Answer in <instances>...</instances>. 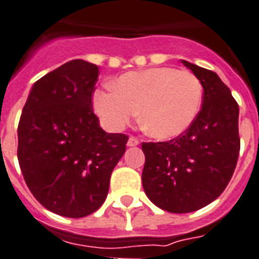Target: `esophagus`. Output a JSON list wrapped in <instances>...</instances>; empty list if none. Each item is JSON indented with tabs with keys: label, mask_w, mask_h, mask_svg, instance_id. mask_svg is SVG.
I'll list each match as a JSON object with an SVG mask.
<instances>
[{
	"label": "esophagus",
	"mask_w": 259,
	"mask_h": 259,
	"mask_svg": "<svg viewBox=\"0 0 259 259\" xmlns=\"http://www.w3.org/2000/svg\"><path fill=\"white\" fill-rule=\"evenodd\" d=\"M127 145L128 147H136V145H139V140L135 136H131V138L128 139Z\"/></svg>",
	"instance_id": "obj_1"
}]
</instances>
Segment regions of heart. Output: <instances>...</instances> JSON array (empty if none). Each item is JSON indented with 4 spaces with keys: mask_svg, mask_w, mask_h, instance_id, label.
Segmentation results:
<instances>
[{
    "mask_svg": "<svg viewBox=\"0 0 259 259\" xmlns=\"http://www.w3.org/2000/svg\"><path fill=\"white\" fill-rule=\"evenodd\" d=\"M202 103V86L187 70L151 67L123 74L114 89L93 94V107L110 131H120L140 110V124L149 136L170 140L187 132Z\"/></svg>",
    "mask_w": 259,
    "mask_h": 259,
    "instance_id": "heart-1",
    "label": "heart"
}]
</instances>
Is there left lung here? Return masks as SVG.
Returning <instances> with one entry per match:
<instances>
[{"mask_svg": "<svg viewBox=\"0 0 259 259\" xmlns=\"http://www.w3.org/2000/svg\"><path fill=\"white\" fill-rule=\"evenodd\" d=\"M181 62L204 89L201 111L176 139L142 145L145 194L170 213H189L214 201L229 184L240 153V108L230 90L215 72Z\"/></svg>", "mask_w": 259, "mask_h": 259, "instance_id": "8db88e82", "label": "left lung"}]
</instances>
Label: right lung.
Wrapping results in <instances>:
<instances>
[{
    "mask_svg": "<svg viewBox=\"0 0 259 259\" xmlns=\"http://www.w3.org/2000/svg\"><path fill=\"white\" fill-rule=\"evenodd\" d=\"M99 67L74 59L34 83L18 124V163L33 196L59 215L102 206L128 138L107 134L93 111Z\"/></svg>",
    "mask_w": 259,
    "mask_h": 259,
    "instance_id": "1",
    "label": "right lung"
}]
</instances>
